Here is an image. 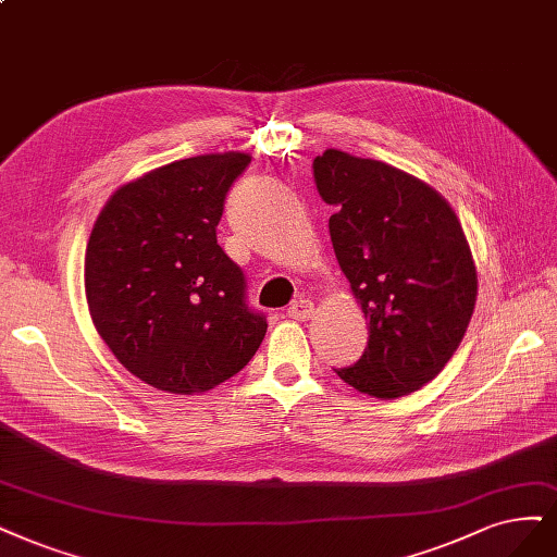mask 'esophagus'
Masks as SVG:
<instances>
[{
  "label": "esophagus",
  "mask_w": 557,
  "mask_h": 557,
  "mask_svg": "<svg viewBox=\"0 0 557 557\" xmlns=\"http://www.w3.org/2000/svg\"><path fill=\"white\" fill-rule=\"evenodd\" d=\"M315 313L313 309V301L311 299H297L295 304H290V309H287V315L293 320H309Z\"/></svg>",
  "instance_id": "esophagus-1"
}]
</instances>
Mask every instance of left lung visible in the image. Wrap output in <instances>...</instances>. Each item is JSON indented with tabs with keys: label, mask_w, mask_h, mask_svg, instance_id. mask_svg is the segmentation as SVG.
Listing matches in <instances>:
<instances>
[{
	"label": "left lung",
	"mask_w": 557,
	"mask_h": 557,
	"mask_svg": "<svg viewBox=\"0 0 557 557\" xmlns=\"http://www.w3.org/2000/svg\"><path fill=\"white\" fill-rule=\"evenodd\" d=\"M341 272L369 320V345L336 375L361 394L398 398L431 382L461 345L476 267L451 205L433 186L373 159L327 149L313 161Z\"/></svg>",
	"instance_id": "obj_1"
}]
</instances>
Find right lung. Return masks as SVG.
<instances>
[{
	"label": "right lung",
	"instance_id": "obj_1",
	"mask_svg": "<svg viewBox=\"0 0 557 557\" xmlns=\"http://www.w3.org/2000/svg\"><path fill=\"white\" fill-rule=\"evenodd\" d=\"M244 151L172 161L120 186L96 219L85 293L122 367L168 394H202L239 373L267 332L239 267L216 242Z\"/></svg>",
	"mask_w": 557,
	"mask_h": 557
}]
</instances>
